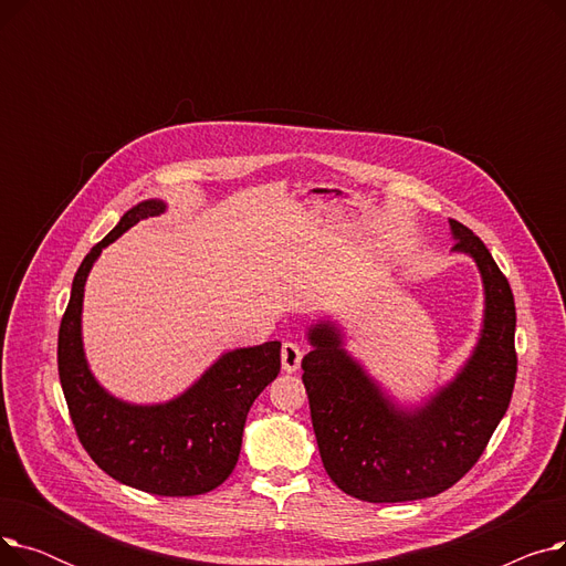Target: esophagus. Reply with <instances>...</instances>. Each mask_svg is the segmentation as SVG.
<instances>
[{
    "label": "esophagus",
    "mask_w": 566,
    "mask_h": 566,
    "mask_svg": "<svg viewBox=\"0 0 566 566\" xmlns=\"http://www.w3.org/2000/svg\"><path fill=\"white\" fill-rule=\"evenodd\" d=\"M301 360H303V348L298 344H293V342H284L282 344V369L286 374L298 371Z\"/></svg>",
    "instance_id": "esophagus-1"
}]
</instances>
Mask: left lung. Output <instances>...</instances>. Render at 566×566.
<instances>
[{"instance_id":"1","label":"left lung","mask_w":566,"mask_h":566,"mask_svg":"<svg viewBox=\"0 0 566 566\" xmlns=\"http://www.w3.org/2000/svg\"><path fill=\"white\" fill-rule=\"evenodd\" d=\"M452 252L474 261L484 289L482 328L459 371L418 403H401L346 348L337 321L307 325L303 358L312 427L325 472L365 502L442 493L478 463L507 412L516 380V307L507 277L468 227L450 220Z\"/></svg>"}]
</instances>
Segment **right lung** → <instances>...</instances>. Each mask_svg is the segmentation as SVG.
Here are the masks:
<instances>
[{
  "label": "right lung",
  "instance_id": "obj_1",
  "mask_svg": "<svg viewBox=\"0 0 566 566\" xmlns=\"http://www.w3.org/2000/svg\"><path fill=\"white\" fill-rule=\"evenodd\" d=\"M165 211L163 199L139 201L84 256L59 328L56 360L75 431L98 468L126 486L184 497L218 489L233 472L250 406L280 374L282 344L231 348L188 390L160 403H130L103 388L82 339L86 277L118 235Z\"/></svg>",
  "mask_w": 566,
  "mask_h": 566
}]
</instances>
